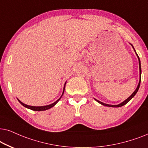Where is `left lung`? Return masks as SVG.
Masks as SVG:
<instances>
[{"instance_id": "8db88e82", "label": "left lung", "mask_w": 148, "mask_h": 148, "mask_svg": "<svg viewBox=\"0 0 148 148\" xmlns=\"http://www.w3.org/2000/svg\"><path fill=\"white\" fill-rule=\"evenodd\" d=\"M131 45L132 47H133V49H134V51H135V49H134V47H133V45H132L131 44ZM136 53V52H135ZM136 55H137V58H138V60H139V84H138V86H137V88H136L135 89V91H134L133 93H132V95L131 96H130L129 97H128L127 99L126 100H125V101H124L123 102H122L121 103H120V104H119V105H109V104H106V103H103V102H101L100 101H99V100H97V99H95L96 100V101H97L98 103H99L100 104H101V105H103V106H108V107H112V108H119V107H121V106H125V104H127L128 102H129L130 100H131L132 98H133L134 96L135 95H136V93H137V91H138V90H139V86H140V83H141V62H140V59H139V56H138V55H137V53H136Z\"/></svg>"}]
</instances>
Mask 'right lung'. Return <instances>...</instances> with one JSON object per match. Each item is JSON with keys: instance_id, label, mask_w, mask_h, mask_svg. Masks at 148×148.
<instances>
[{"instance_id": "add662e5", "label": "right lung", "mask_w": 148, "mask_h": 148, "mask_svg": "<svg viewBox=\"0 0 148 148\" xmlns=\"http://www.w3.org/2000/svg\"><path fill=\"white\" fill-rule=\"evenodd\" d=\"M66 83H65V85H64V90H63V93L62 95V96H61V97H60V98H59V99L57 100L56 101H55L54 103L50 104V105H47V106H32L26 105V104L22 103V102H21L20 100H19L18 99H17V100H18L19 103H20L23 106H24V107L28 108V109H30L32 110H34V111H44V110H49V109H50V108H51L52 107H53V106L56 105V104L58 103L59 101H60L61 98H62V95H64L65 87H66V86H66Z\"/></svg>"}]
</instances>
